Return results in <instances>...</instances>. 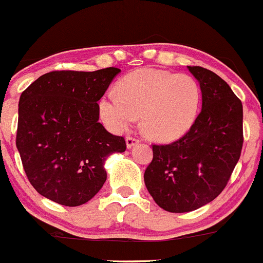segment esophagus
I'll list each match as a JSON object with an SVG mask.
<instances>
[{"instance_id":"34e87169","label":"esophagus","mask_w":263,"mask_h":263,"mask_svg":"<svg viewBox=\"0 0 263 263\" xmlns=\"http://www.w3.org/2000/svg\"><path fill=\"white\" fill-rule=\"evenodd\" d=\"M138 143H139V138L132 137V135L126 137V147H128V148L134 147V145L138 144Z\"/></svg>"}]
</instances>
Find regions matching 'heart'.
<instances>
[{
  "instance_id": "b5f03b06",
  "label": "heart",
  "mask_w": 263,
  "mask_h": 263,
  "mask_svg": "<svg viewBox=\"0 0 263 263\" xmlns=\"http://www.w3.org/2000/svg\"><path fill=\"white\" fill-rule=\"evenodd\" d=\"M201 104V90L190 74L140 68L124 76L118 93L109 92L99 102L102 120L124 132L142 115L140 126L148 138L172 142L191 129Z\"/></svg>"
}]
</instances>
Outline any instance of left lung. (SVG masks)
<instances>
[{
	"label": "left lung",
	"instance_id": "obj_1",
	"mask_svg": "<svg viewBox=\"0 0 263 263\" xmlns=\"http://www.w3.org/2000/svg\"><path fill=\"white\" fill-rule=\"evenodd\" d=\"M199 81L202 109L194 125L171 144H153L144 182L154 201L186 213L213 201L228 183L243 145V106L218 74L187 67Z\"/></svg>",
	"mask_w": 263,
	"mask_h": 263
}]
</instances>
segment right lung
<instances>
[{
  "instance_id": "add662e5",
  "label": "right lung",
  "mask_w": 263,
  "mask_h": 263,
  "mask_svg": "<svg viewBox=\"0 0 263 263\" xmlns=\"http://www.w3.org/2000/svg\"><path fill=\"white\" fill-rule=\"evenodd\" d=\"M119 72L53 71L21 93L16 147L32 187L51 201L87 202L106 181L107 157L126 149L99 123L97 101Z\"/></svg>"
}]
</instances>
